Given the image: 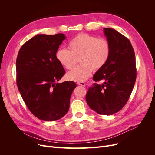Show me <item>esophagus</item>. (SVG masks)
<instances>
[{
    "label": "esophagus",
    "instance_id": "esophagus-1",
    "mask_svg": "<svg viewBox=\"0 0 155 155\" xmlns=\"http://www.w3.org/2000/svg\"><path fill=\"white\" fill-rule=\"evenodd\" d=\"M78 84L79 85H81L82 87H85V83L83 82V81H79V82H78Z\"/></svg>",
    "mask_w": 155,
    "mask_h": 155
}]
</instances>
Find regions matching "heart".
I'll use <instances>...</instances> for the list:
<instances>
[{"label": "heart", "instance_id": "b5f03b06", "mask_svg": "<svg viewBox=\"0 0 155 155\" xmlns=\"http://www.w3.org/2000/svg\"><path fill=\"white\" fill-rule=\"evenodd\" d=\"M68 46L70 50L60 48L56 51L55 59L64 68L70 69L79 58L81 64L66 75L70 81L86 80L92 69L97 70L104 66L110 54V46L107 40L83 33L75 37Z\"/></svg>", "mask_w": 155, "mask_h": 155}]
</instances>
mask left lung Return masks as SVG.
<instances>
[{
    "label": "left lung",
    "instance_id": "left-lung-1",
    "mask_svg": "<svg viewBox=\"0 0 155 155\" xmlns=\"http://www.w3.org/2000/svg\"><path fill=\"white\" fill-rule=\"evenodd\" d=\"M104 35L110 46L109 58L93 76L86 101L91 109L103 115H112L125 106L137 78L135 54L129 40L116 30L104 28Z\"/></svg>",
    "mask_w": 155,
    "mask_h": 155
}]
</instances>
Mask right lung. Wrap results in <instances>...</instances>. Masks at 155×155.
I'll use <instances>...</instances> for the list:
<instances>
[{
  "label": "right lung",
  "instance_id": "1",
  "mask_svg": "<svg viewBox=\"0 0 155 155\" xmlns=\"http://www.w3.org/2000/svg\"><path fill=\"white\" fill-rule=\"evenodd\" d=\"M63 34H37L22 46L16 61L17 85L27 107L37 118L55 121L67 113L76 84L58 83L65 73L55 59Z\"/></svg>",
  "mask_w": 155,
  "mask_h": 155
}]
</instances>
